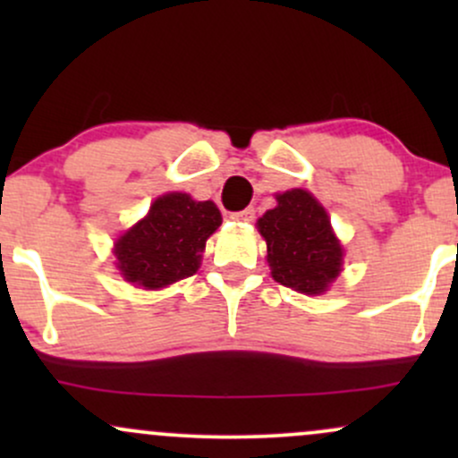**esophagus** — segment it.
Segmentation results:
<instances>
[{
    "label": "esophagus",
    "instance_id": "obj_1",
    "mask_svg": "<svg viewBox=\"0 0 458 458\" xmlns=\"http://www.w3.org/2000/svg\"><path fill=\"white\" fill-rule=\"evenodd\" d=\"M230 217L234 219V222H241V224H251L256 219V211L254 208H243V211L239 213H233Z\"/></svg>",
    "mask_w": 458,
    "mask_h": 458
}]
</instances>
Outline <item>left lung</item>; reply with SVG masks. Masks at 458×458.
<instances>
[{"mask_svg": "<svg viewBox=\"0 0 458 458\" xmlns=\"http://www.w3.org/2000/svg\"><path fill=\"white\" fill-rule=\"evenodd\" d=\"M273 280L306 295H320L338 277L343 247L329 217L303 189L280 193L277 207L259 219Z\"/></svg>", "mask_w": 458, "mask_h": 458, "instance_id": "left-lung-1", "label": "left lung"}]
</instances>
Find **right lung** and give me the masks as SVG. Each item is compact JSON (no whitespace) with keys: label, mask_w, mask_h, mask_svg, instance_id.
<instances>
[{"label":"right lung","mask_w":458,"mask_h":458,"mask_svg":"<svg viewBox=\"0 0 458 458\" xmlns=\"http://www.w3.org/2000/svg\"><path fill=\"white\" fill-rule=\"evenodd\" d=\"M222 215L211 199L196 202L187 193L155 199L148 215L115 241V259L124 280L144 288H163L193 276L207 239Z\"/></svg>","instance_id":"1"}]
</instances>
